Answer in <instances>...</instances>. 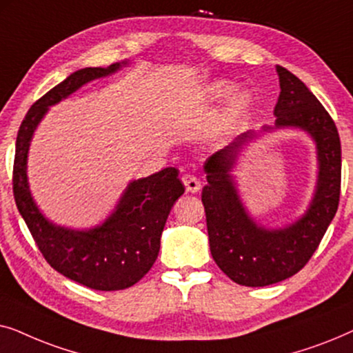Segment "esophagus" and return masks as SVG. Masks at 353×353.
Wrapping results in <instances>:
<instances>
[{
	"label": "esophagus",
	"instance_id": "obj_1",
	"mask_svg": "<svg viewBox=\"0 0 353 353\" xmlns=\"http://www.w3.org/2000/svg\"><path fill=\"white\" fill-rule=\"evenodd\" d=\"M181 181H183V185H185L188 192H192V194H194V192L201 190L199 178L194 176V175H190V173H186V175H183Z\"/></svg>",
	"mask_w": 353,
	"mask_h": 353
}]
</instances>
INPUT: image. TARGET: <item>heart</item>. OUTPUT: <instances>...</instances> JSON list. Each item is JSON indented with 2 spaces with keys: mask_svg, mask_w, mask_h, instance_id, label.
I'll list each match as a JSON object with an SVG mask.
<instances>
[{
  "mask_svg": "<svg viewBox=\"0 0 353 353\" xmlns=\"http://www.w3.org/2000/svg\"><path fill=\"white\" fill-rule=\"evenodd\" d=\"M233 90L234 86L233 83H230V81H225V80L214 81V83H210L209 88H207V98L210 101H221L228 98V96L233 93ZM248 108H249V94L243 93V91L234 93L230 99L228 117L230 119L238 117V115L243 114Z\"/></svg>",
  "mask_w": 353,
  "mask_h": 353,
  "instance_id": "heart-1",
  "label": "heart"
}]
</instances>
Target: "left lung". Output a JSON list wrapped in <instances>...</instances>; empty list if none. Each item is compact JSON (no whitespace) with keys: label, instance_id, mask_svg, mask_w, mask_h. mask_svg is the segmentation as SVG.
<instances>
[{"label":"left lung","instance_id":"obj_1","mask_svg":"<svg viewBox=\"0 0 353 353\" xmlns=\"http://www.w3.org/2000/svg\"><path fill=\"white\" fill-rule=\"evenodd\" d=\"M276 72L281 93L274 105V128H301L316 143V191L302 219L286 228L270 230L245 212L230 172L239 148L255 133H244L204 163L202 204L210 254L226 276L249 288L270 286L301 272L334 219L341 196V139L334 120L296 75L281 65Z\"/></svg>","mask_w":353,"mask_h":353}]
</instances>
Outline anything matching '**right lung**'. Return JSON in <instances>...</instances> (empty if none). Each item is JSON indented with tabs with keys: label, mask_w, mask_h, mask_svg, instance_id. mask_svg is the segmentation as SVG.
Returning <instances> with one entry per match:
<instances>
[{
	"label": "right lung",
	"mask_w": 353,
	"mask_h": 353,
	"mask_svg": "<svg viewBox=\"0 0 353 353\" xmlns=\"http://www.w3.org/2000/svg\"><path fill=\"white\" fill-rule=\"evenodd\" d=\"M120 64L86 67L41 96L28 109L16 139L12 170L14 199L43 257L65 278L96 291H120L137 284L156 262L161 234L173 204L185 192L175 167L134 180L103 225L79 231L48 221L32 199L27 181L30 139L50 105L88 81L119 70Z\"/></svg>",
	"instance_id": "right-lung-1"
}]
</instances>
